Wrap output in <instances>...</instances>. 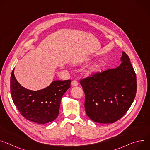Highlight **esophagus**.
<instances>
[{"label": "esophagus", "instance_id": "esophagus-1", "mask_svg": "<svg viewBox=\"0 0 150 150\" xmlns=\"http://www.w3.org/2000/svg\"><path fill=\"white\" fill-rule=\"evenodd\" d=\"M71 84H72V86H77L78 85V83L77 82V81H76V80H73V81H72Z\"/></svg>", "mask_w": 150, "mask_h": 150}]
</instances>
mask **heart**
<instances>
[{
	"mask_svg": "<svg viewBox=\"0 0 150 150\" xmlns=\"http://www.w3.org/2000/svg\"><path fill=\"white\" fill-rule=\"evenodd\" d=\"M100 67V65L99 63H94L88 67V69L86 72V74L87 75H91L93 73L97 72L99 69Z\"/></svg>",
	"mask_w": 150,
	"mask_h": 150,
	"instance_id": "heart-1",
	"label": "heart"
}]
</instances>
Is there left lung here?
Listing matches in <instances>:
<instances>
[{
	"instance_id": "obj_1",
	"label": "left lung",
	"mask_w": 150,
	"mask_h": 150,
	"mask_svg": "<svg viewBox=\"0 0 150 150\" xmlns=\"http://www.w3.org/2000/svg\"><path fill=\"white\" fill-rule=\"evenodd\" d=\"M114 69L96 73L80 81L85 93L87 116L98 123H113L131 106L137 93V76L127 54Z\"/></svg>"
}]
</instances>
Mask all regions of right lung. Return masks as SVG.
I'll return each mask as SVG.
<instances>
[{"mask_svg": "<svg viewBox=\"0 0 150 150\" xmlns=\"http://www.w3.org/2000/svg\"><path fill=\"white\" fill-rule=\"evenodd\" d=\"M71 83L70 79L54 81L44 89L33 91L19 84L13 69L11 75V94L16 106L25 119L46 124L57 117L62 98L71 87Z\"/></svg>", "mask_w": 150, "mask_h": 150, "instance_id": "add662e5", "label": "right lung"}]
</instances>
